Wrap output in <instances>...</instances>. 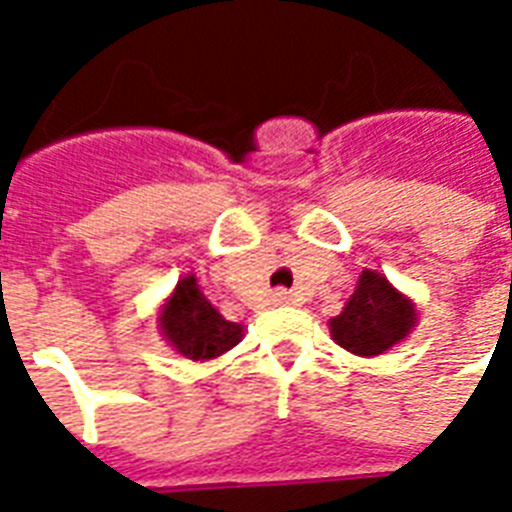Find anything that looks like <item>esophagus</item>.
<instances>
[{
  "label": "esophagus",
  "instance_id": "esophagus-1",
  "mask_svg": "<svg viewBox=\"0 0 512 512\" xmlns=\"http://www.w3.org/2000/svg\"><path fill=\"white\" fill-rule=\"evenodd\" d=\"M273 303H276V305H295V303H297V297H295V292H287V289H279V292L273 295Z\"/></svg>",
  "mask_w": 512,
  "mask_h": 512
}]
</instances>
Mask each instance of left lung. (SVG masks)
<instances>
[{
    "label": "left lung",
    "mask_w": 512,
    "mask_h": 512,
    "mask_svg": "<svg viewBox=\"0 0 512 512\" xmlns=\"http://www.w3.org/2000/svg\"><path fill=\"white\" fill-rule=\"evenodd\" d=\"M417 324V311L382 273L361 271L340 316L329 321L332 340L356 356H380L404 340Z\"/></svg>",
    "instance_id": "obj_1"
}]
</instances>
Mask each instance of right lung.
Returning <instances> with one entry per match:
<instances>
[{
    "label": "right lung",
    "mask_w": 512,
    "mask_h": 512,
    "mask_svg": "<svg viewBox=\"0 0 512 512\" xmlns=\"http://www.w3.org/2000/svg\"><path fill=\"white\" fill-rule=\"evenodd\" d=\"M159 329L180 356L191 361H209L239 345L244 327L225 321L209 303L196 276L177 281L175 292L159 313Z\"/></svg>",
    "instance_id": "1"
}]
</instances>
